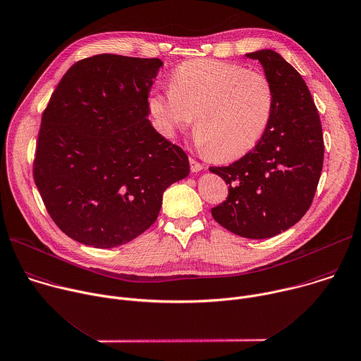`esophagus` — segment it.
Returning a JSON list of instances; mask_svg holds the SVG:
<instances>
[{
	"label": "esophagus",
	"instance_id": "34e87169",
	"mask_svg": "<svg viewBox=\"0 0 361 361\" xmlns=\"http://www.w3.org/2000/svg\"><path fill=\"white\" fill-rule=\"evenodd\" d=\"M190 167H191V171H194V173H197V171L204 169V166L200 161H197L195 159H192V157H190Z\"/></svg>",
	"mask_w": 361,
	"mask_h": 361
}]
</instances>
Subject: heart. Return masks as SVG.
Wrapping results in <instances>:
<instances>
[{"instance_id":"1","label":"heart","mask_w":361,"mask_h":361,"mask_svg":"<svg viewBox=\"0 0 361 361\" xmlns=\"http://www.w3.org/2000/svg\"><path fill=\"white\" fill-rule=\"evenodd\" d=\"M159 130L173 137L192 123L201 150L215 160H232L251 152L264 137L275 110L272 80L261 71L214 59L180 63L170 89L149 96Z\"/></svg>"}]
</instances>
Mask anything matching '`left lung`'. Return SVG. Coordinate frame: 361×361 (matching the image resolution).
Here are the masks:
<instances>
[{
    "label": "left lung",
    "mask_w": 361,
    "mask_h": 361,
    "mask_svg": "<svg viewBox=\"0 0 361 361\" xmlns=\"http://www.w3.org/2000/svg\"><path fill=\"white\" fill-rule=\"evenodd\" d=\"M258 59L275 89V110L259 143L229 166L209 167L225 180L228 197L214 219L235 235L264 239L295 225L312 205L323 167L319 111L299 75L279 54L262 49Z\"/></svg>",
    "instance_id": "obj_1"
}]
</instances>
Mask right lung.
Wrapping results in <instances>:
<instances>
[{
    "label": "right lung",
    "instance_id": "add662e5",
    "mask_svg": "<svg viewBox=\"0 0 361 361\" xmlns=\"http://www.w3.org/2000/svg\"><path fill=\"white\" fill-rule=\"evenodd\" d=\"M163 62L99 54L73 63L41 120L34 181L48 214L94 248L130 243L190 173L185 152L152 126L149 92Z\"/></svg>",
    "mask_w": 361,
    "mask_h": 361
}]
</instances>
